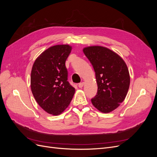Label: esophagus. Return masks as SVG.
<instances>
[{
    "instance_id": "obj_1",
    "label": "esophagus",
    "mask_w": 157,
    "mask_h": 157,
    "mask_svg": "<svg viewBox=\"0 0 157 157\" xmlns=\"http://www.w3.org/2000/svg\"><path fill=\"white\" fill-rule=\"evenodd\" d=\"M84 82L79 83V84H78V87H79V88H82L83 86H84Z\"/></svg>"
}]
</instances>
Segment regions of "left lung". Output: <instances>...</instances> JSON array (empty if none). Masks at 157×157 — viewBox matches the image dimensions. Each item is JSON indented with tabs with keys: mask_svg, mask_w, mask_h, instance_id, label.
I'll list each match as a JSON object with an SVG mask.
<instances>
[{
	"mask_svg": "<svg viewBox=\"0 0 157 157\" xmlns=\"http://www.w3.org/2000/svg\"><path fill=\"white\" fill-rule=\"evenodd\" d=\"M83 52L96 73L98 92L91 99L93 105L102 113L111 112L124 100L129 89L127 65L121 57L105 47L88 46Z\"/></svg>",
	"mask_w": 157,
	"mask_h": 157,
	"instance_id": "1",
	"label": "left lung"
}]
</instances>
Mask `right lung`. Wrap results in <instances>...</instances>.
Segmentation results:
<instances>
[{"instance_id":"add662e5","label":"right lung","mask_w":157,"mask_h":157,"mask_svg":"<svg viewBox=\"0 0 157 157\" xmlns=\"http://www.w3.org/2000/svg\"><path fill=\"white\" fill-rule=\"evenodd\" d=\"M68 44L56 45L46 50L33 65L31 88L35 100L49 114L58 115L72 100L75 89L67 81L65 61L71 52Z\"/></svg>"}]
</instances>
